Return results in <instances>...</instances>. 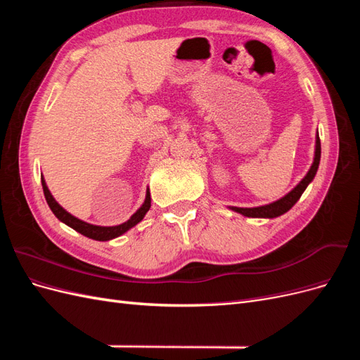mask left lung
I'll return each instance as SVG.
<instances>
[{
    "label": "left lung",
    "instance_id": "8db88e82",
    "mask_svg": "<svg viewBox=\"0 0 360 360\" xmlns=\"http://www.w3.org/2000/svg\"><path fill=\"white\" fill-rule=\"evenodd\" d=\"M320 158H321V144H320V136L317 132V136H315V151H314V160L312 165L309 168V171L307 172L299 184L294 189H291L284 197L266 204V205H258V207H234V205H228V209L240 213L246 217H264V219H274V217H278L281 214L287 213L291 207L299 201V198L302 197V193L304 192V189L308 188V184L314 180L315 174H317L319 165H320Z\"/></svg>",
    "mask_w": 360,
    "mask_h": 360
}]
</instances>
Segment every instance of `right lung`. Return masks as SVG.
Instances as JSON below:
<instances>
[{
    "label": "right lung",
    "instance_id": "right-lung-1",
    "mask_svg": "<svg viewBox=\"0 0 360 360\" xmlns=\"http://www.w3.org/2000/svg\"><path fill=\"white\" fill-rule=\"evenodd\" d=\"M41 186H43V193H45V198H46V202L49 205V209L52 210V213L56 214L63 224H66L68 226L73 228L75 231L81 233L82 236L89 237V238H93V240H99V242L112 240V238H115L118 236L124 234L126 231H129L130 228H134L136 224H139L141 221L144 219V216L150 210V205H151L150 189L147 188L146 200H144L143 205H141L139 209L132 216H130L126 222L120 224V225H114V226H101V225H93V224H89V222H84V221L78 219V217H76V216L70 214L68 210H64L63 207L56 201V198L52 197V193L48 189L46 181H45V179H43V176H41Z\"/></svg>",
    "mask_w": 360,
    "mask_h": 360
}]
</instances>
